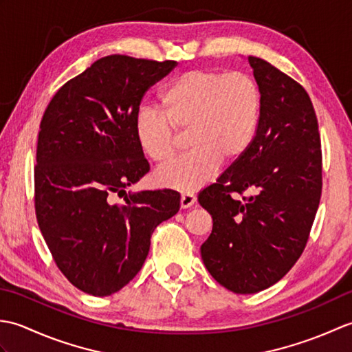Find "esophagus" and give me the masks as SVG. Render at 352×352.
<instances>
[{
    "label": "esophagus",
    "instance_id": "esophagus-1",
    "mask_svg": "<svg viewBox=\"0 0 352 352\" xmlns=\"http://www.w3.org/2000/svg\"><path fill=\"white\" fill-rule=\"evenodd\" d=\"M195 203H197V197L193 195V193H190V192L182 193V198H180V206H182V208H189V207H192Z\"/></svg>",
    "mask_w": 352,
    "mask_h": 352
}]
</instances>
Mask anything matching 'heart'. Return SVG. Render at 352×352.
<instances>
[{
  "label": "heart",
  "mask_w": 352,
  "mask_h": 352,
  "mask_svg": "<svg viewBox=\"0 0 352 352\" xmlns=\"http://www.w3.org/2000/svg\"><path fill=\"white\" fill-rule=\"evenodd\" d=\"M160 106L163 111H138V144L149 160L164 164L177 154V130H189L192 151L154 175L163 188L189 192L210 182L221 160L233 163L248 151L260 124L261 91L248 72L192 69L163 87Z\"/></svg>",
  "instance_id": "obj_1"
}]
</instances>
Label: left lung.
Instances as JSON below:
<instances>
[{
    "mask_svg": "<svg viewBox=\"0 0 352 352\" xmlns=\"http://www.w3.org/2000/svg\"><path fill=\"white\" fill-rule=\"evenodd\" d=\"M248 62L261 91L256 138L198 195L213 218L201 257L234 294H257L290 271L307 245L322 193L320 136L309 94L263 58L250 56ZM246 190L251 196L243 195Z\"/></svg>",
    "mask_w": 352,
    "mask_h": 352,
    "instance_id": "obj_1",
    "label": "left lung"
}]
</instances>
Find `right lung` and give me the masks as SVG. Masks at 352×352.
Masks as SVG:
<instances>
[{"instance_id":"right-lung-1","label":"right lung","mask_w":352,"mask_h":352,"mask_svg":"<svg viewBox=\"0 0 352 352\" xmlns=\"http://www.w3.org/2000/svg\"><path fill=\"white\" fill-rule=\"evenodd\" d=\"M177 66L102 57L58 89L42 116L34 208L57 267L94 296L121 290L140 271L151 234L180 208L170 189L126 195L148 174L134 119L144 95ZM113 195L124 205H111Z\"/></svg>"}]
</instances>
